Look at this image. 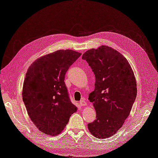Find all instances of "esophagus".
<instances>
[{
    "mask_svg": "<svg viewBox=\"0 0 158 158\" xmlns=\"http://www.w3.org/2000/svg\"><path fill=\"white\" fill-rule=\"evenodd\" d=\"M79 104L81 106H86V102L85 101V99H82L80 101V102H79Z\"/></svg>",
    "mask_w": 158,
    "mask_h": 158,
    "instance_id": "1",
    "label": "esophagus"
}]
</instances>
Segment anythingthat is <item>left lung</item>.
<instances>
[{
	"label": "left lung",
	"mask_w": 158,
	"mask_h": 158,
	"mask_svg": "<svg viewBox=\"0 0 158 158\" xmlns=\"http://www.w3.org/2000/svg\"><path fill=\"white\" fill-rule=\"evenodd\" d=\"M95 76V89L88 99L96 119L88 123L91 134L99 139L114 135L125 123L137 94L133 70L127 59L111 47L103 45L82 55Z\"/></svg>",
	"instance_id": "8db88e82"
}]
</instances>
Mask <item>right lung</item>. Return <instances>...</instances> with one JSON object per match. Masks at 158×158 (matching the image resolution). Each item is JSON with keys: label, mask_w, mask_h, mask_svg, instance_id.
Returning a JSON list of instances; mask_svg holds the SVG:
<instances>
[{"label": "right lung", "mask_w": 158, "mask_h": 158, "mask_svg": "<svg viewBox=\"0 0 158 158\" xmlns=\"http://www.w3.org/2000/svg\"><path fill=\"white\" fill-rule=\"evenodd\" d=\"M81 55L70 49L59 50L38 59L27 70L23 102L31 121L47 135H59L77 111L70 101L64 78Z\"/></svg>", "instance_id": "right-lung-1"}]
</instances>
